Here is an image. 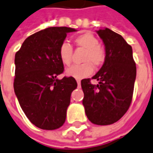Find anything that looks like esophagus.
<instances>
[{
	"mask_svg": "<svg viewBox=\"0 0 153 153\" xmlns=\"http://www.w3.org/2000/svg\"><path fill=\"white\" fill-rule=\"evenodd\" d=\"M77 84H78V85L79 86V85H80V84H81V81H80L79 79H77Z\"/></svg>",
	"mask_w": 153,
	"mask_h": 153,
	"instance_id": "34e87169",
	"label": "esophagus"
}]
</instances>
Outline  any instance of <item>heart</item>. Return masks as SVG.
Masks as SVG:
<instances>
[{
    "instance_id": "1",
    "label": "heart",
    "mask_w": 153,
    "mask_h": 153,
    "mask_svg": "<svg viewBox=\"0 0 153 153\" xmlns=\"http://www.w3.org/2000/svg\"><path fill=\"white\" fill-rule=\"evenodd\" d=\"M74 42L78 47L85 50L83 56V64L74 65L68 68L66 74L75 79H83L91 75L95 67L102 65L106 59V51L99 45L98 39L91 33L85 32L77 36ZM58 56L63 65L69 66L73 60V47L68 43H62L58 51Z\"/></svg>"
}]
</instances>
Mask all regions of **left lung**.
<instances>
[{
    "mask_svg": "<svg viewBox=\"0 0 153 153\" xmlns=\"http://www.w3.org/2000/svg\"><path fill=\"white\" fill-rule=\"evenodd\" d=\"M106 59L101 69L92 77L99 81L92 85L91 79L81 80L83 105L88 119L97 125L112 124L121 119L132 102L136 66L132 47L113 30L99 29Z\"/></svg>",
    "mask_w": 153,
    "mask_h": 153,
    "instance_id": "8db88e82",
    "label": "left lung"
}]
</instances>
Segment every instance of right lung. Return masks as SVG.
<instances>
[{"mask_svg": "<svg viewBox=\"0 0 153 153\" xmlns=\"http://www.w3.org/2000/svg\"><path fill=\"white\" fill-rule=\"evenodd\" d=\"M75 31L68 27L40 30L16 52L14 91L27 118L40 129H58L65 122L77 82L74 77L57 79L64 70L58 51L67 34Z\"/></svg>", "mask_w": 153, "mask_h": 153, "instance_id": "add662e5", "label": "right lung"}]
</instances>
